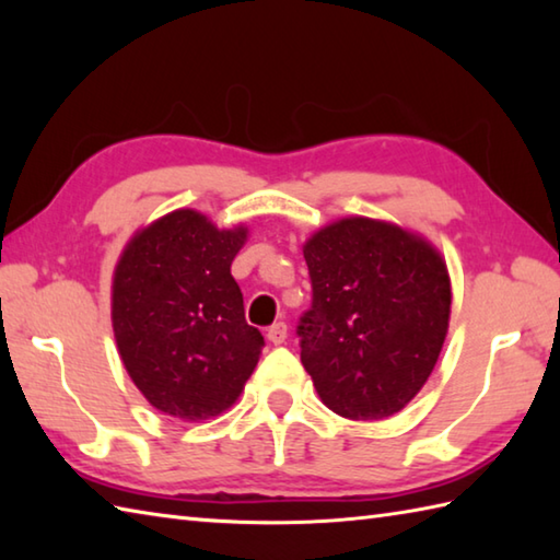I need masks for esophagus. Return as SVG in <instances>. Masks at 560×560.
I'll return each instance as SVG.
<instances>
[{
    "label": "esophagus",
    "instance_id": "34e87169",
    "mask_svg": "<svg viewBox=\"0 0 560 560\" xmlns=\"http://www.w3.org/2000/svg\"><path fill=\"white\" fill-rule=\"evenodd\" d=\"M287 337H289V327H287V323H273L269 329H267V339L271 341V343H283L287 341Z\"/></svg>",
    "mask_w": 560,
    "mask_h": 560
}]
</instances>
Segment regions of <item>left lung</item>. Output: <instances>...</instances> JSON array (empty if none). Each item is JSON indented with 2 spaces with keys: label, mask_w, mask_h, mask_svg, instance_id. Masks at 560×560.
<instances>
[{
  "label": "left lung",
  "mask_w": 560,
  "mask_h": 560,
  "mask_svg": "<svg viewBox=\"0 0 560 560\" xmlns=\"http://www.w3.org/2000/svg\"><path fill=\"white\" fill-rule=\"evenodd\" d=\"M313 303L295 335L319 399L380 421L416 397L443 349L450 277L435 249L399 225L343 219L305 243Z\"/></svg>",
  "instance_id": "obj_1"
}]
</instances>
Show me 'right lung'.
<instances>
[{"label": "right lung", "mask_w": 560, "mask_h": 560, "mask_svg": "<svg viewBox=\"0 0 560 560\" xmlns=\"http://www.w3.org/2000/svg\"><path fill=\"white\" fill-rule=\"evenodd\" d=\"M245 229L180 209L132 237L113 283V329L129 377L159 411L205 421L229 409L265 337L247 325L231 265Z\"/></svg>", "instance_id": "right-lung-1"}]
</instances>
